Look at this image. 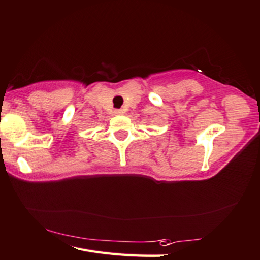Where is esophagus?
<instances>
[{
  "instance_id": "obj_1",
  "label": "esophagus",
  "mask_w": 260,
  "mask_h": 260,
  "mask_svg": "<svg viewBox=\"0 0 260 260\" xmlns=\"http://www.w3.org/2000/svg\"><path fill=\"white\" fill-rule=\"evenodd\" d=\"M122 114H124V110H121V109H116L115 110V115H117V116H120Z\"/></svg>"
}]
</instances>
